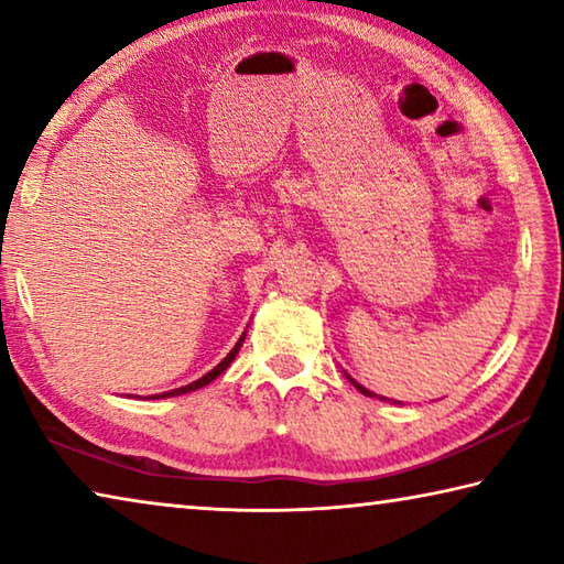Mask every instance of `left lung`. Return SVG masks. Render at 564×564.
I'll use <instances>...</instances> for the list:
<instances>
[{
	"instance_id": "obj_1",
	"label": "left lung",
	"mask_w": 564,
	"mask_h": 564,
	"mask_svg": "<svg viewBox=\"0 0 564 564\" xmlns=\"http://www.w3.org/2000/svg\"><path fill=\"white\" fill-rule=\"evenodd\" d=\"M348 380H350V383H352V386H356V388H358V390H360V393H362V395H368V398H378V395H376V393H370V390H368V388H362V386H360V383H356V380H352V378H350V376H348ZM383 400H386V398H383Z\"/></svg>"
}]
</instances>
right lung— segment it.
I'll use <instances>...</instances> for the list:
<instances>
[{
    "label": "right lung",
    "mask_w": 564,
    "mask_h": 564,
    "mask_svg": "<svg viewBox=\"0 0 564 564\" xmlns=\"http://www.w3.org/2000/svg\"><path fill=\"white\" fill-rule=\"evenodd\" d=\"M243 338H246V333H243V336L241 338H238V343H236V346L231 348V352H228V356L221 360V362H218V366L214 368V370H208V373L206 376H202V378H198V380H194V383H188V386H181V388H176V390H169V393H161V395H151V398H174V395H184V393H191V390H198V388H204V386H208V383H212V380H216L218 376H221L224 373V370L228 368V366H231V362H234V358L238 356V348H241L243 346Z\"/></svg>",
    "instance_id": "add662e5"
}]
</instances>
